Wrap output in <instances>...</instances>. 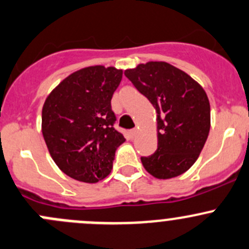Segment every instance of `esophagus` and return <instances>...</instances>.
<instances>
[{
    "label": "esophagus",
    "instance_id": "1",
    "mask_svg": "<svg viewBox=\"0 0 249 249\" xmlns=\"http://www.w3.org/2000/svg\"><path fill=\"white\" fill-rule=\"evenodd\" d=\"M128 134H129V138L130 139H133V138L137 135V129H130L129 132H128Z\"/></svg>",
    "mask_w": 249,
    "mask_h": 249
}]
</instances>
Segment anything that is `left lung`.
Masks as SVG:
<instances>
[{
    "mask_svg": "<svg viewBox=\"0 0 249 249\" xmlns=\"http://www.w3.org/2000/svg\"><path fill=\"white\" fill-rule=\"evenodd\" d=\"M124 75L157 112V150L142 157L159 179L185 173L198 159L211 128V107L203 88L188 73L164 61H149Z\"/></svg>",
    "mask_w": 249,
    "mask_h": 249,
    "instance_id": "left-lung-1",
    "label": "left lung"
}]
</instances>
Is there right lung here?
I'll list each match as a JSON object with an SVG mask.
<instances>
[{
  "mask_svg": "<svg viewBox=\"0 0 249 249\" xmlns=\"http://www.w3.org/2000/svg\"><path fill=\"white\" fill-rule=\"evenodd\" d=\"M122 70L97 65L61 81L42 109V134L56 166L76 180L97 183L111 172L117 147L124 142L115 129L111 98Z\"/></svg>",
  "mask_w": 249,
  "mask_h": 249,
  "instance_id": "obj_1",
  "label": "right lung"
}]
</instances>
